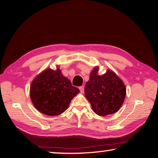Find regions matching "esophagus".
I'll list each match as a JSON object with an SVG mask.
<instances>
[{
    "label": "esophagus",
    "mask_w": 158,
    "mask_h": 158,
    "mask_svg": "<svg viewBox=\"0 0 158 158\" xmlns=\"http://www.w3.org/2000/svg\"><path fill=\"white\" fill-rule=\"evenodd\" d=\"M79 90H80V92H81V93H84V85H81V86L79 87Z\"/></svg>",
    "instance_id": "obj_1"
}]
</instances>
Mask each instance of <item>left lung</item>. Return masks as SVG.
<instances>
[{"label": "left lung", "instance_id": "left-lung-1", "mask_svg": "<svg viewBox=\"0 0 158 158\" xmlns=\"http://www.w3.org/2000/svg\"><path fill=\"white\" fill-rule=\"evenodd\" d=\"M99 67H95L85 85V97L93 111L101 116L117 112L123 103L126 88L122 80L111 69L98 75Z\"/></svg>", "mask_w": 158, "mask_h": 158}]
</instances>
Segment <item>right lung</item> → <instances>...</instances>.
<instances>
[{"label":"right lung","instance_id":"1","mask_svg":"<svg viewBox=\"0 0 158 158\" xmlns=\"http://www.w3.org/2000/svg\"><path fill=\"white\" fill-rule=\"evenodd\" d=\"M79 89L63 77L59 68H48L38 74L32 81L30 97L37 110L47 116H58L68 108L69 103Z\"/></svg>","mask_w":158,"mask_h":158}]
</instances>
